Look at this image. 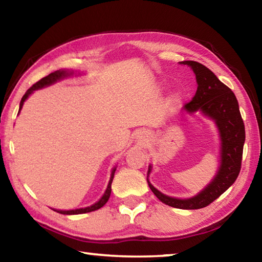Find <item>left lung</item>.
<instances>
[{
  "label": "left lung",
  "instance_id": "1",
  "mask_svg": "<svg viewBox=\"0 0 262 262\" xmlns=\"http://www.w3.org/2000/svg\"><path fill=\"white\" fill-rule=\"evenodd\" d=\"M180 63L188 64L193 69L198 82L196 92L184 108L189 113L201 111L215 120L222 141L221 166L215 179L201 193L186 200L164 195L149 181L148 184L152 193L167 206L179 209H200L214 202L236 181L242 167L245 126L231 89L222 83L210 69L196 61H181Z\"/></svg>",
  "mask_w": 262,
  "mask_h": 262
}]
</instances>
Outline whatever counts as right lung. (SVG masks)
Returning a JSON list of instances; mask_svg holds the SVG:
<instances>
[{
    "label": "right lung",
    "instance_id": "1",
    "mask_svg": "<svg viewBox=\"0 0 262 262\" xmlns=\"http://www.w3.org/2000/svg\"><path fill=\"white\" fill-rule=\"evenodd\" d=\"M69 75H73V73L66 72V70H56V72L52 73L50 75H47L46 77L41 78L40 81H38L37 83L33 84V85L31 86L29 90L25 92V95L23 96V98H21L20 104H19V111L21 110V106H23L25 99L28 98V97L31 94H32L34 90H37V89H41V88L47 86V85H51V84L55 83L56 81H59V79L63 78L66 76H69ZM114 172H115V168H113L112 174H111V179H110V183H108L107 188H106V192L104 193L103 196H101L100 200L97 202V203H95V205H92L90 207H86V208H81V209H75V210H55V211L60 212V214H63V215H77V214H85V212H90V211H95L97 209H99V208L103 207L105 203L108 201V199H110L111 190H112V181H113Z\"/></svg>",
    "mask_w": 262,
    "mask_h": 262
}]
</instances>
